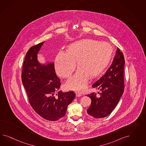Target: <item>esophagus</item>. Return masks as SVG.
Wrapping results in <instances>:
<instances>
[{"label": "esophagus", "instance_id": "esophagus-1", "mask_svg": "<svg viewBox=\"0 0 146 146\" xmlns=\"http://www.w3.org/2000/svg\"><path fill=\"white\" fill-rule=\"evenodd\" d=\"M75 94H76V96L77 97H80V96H81L82 95V94L79 93V92H75Z\"/></svg>", "mask_w": 146, "mask_h": 146}]
</instances>
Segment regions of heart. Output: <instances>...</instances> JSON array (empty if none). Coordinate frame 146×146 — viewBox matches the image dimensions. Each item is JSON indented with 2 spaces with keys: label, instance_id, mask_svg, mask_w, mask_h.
<instances>
[{
  "label": "heart",
  "instance_id": "b5f03b06",
  "mask_svg": "<svg viewBox=\"0 0 146 146\" xmlns=\"http://www.w3.org/2000/svg\"><path fill=\"white\" fill-rule=\"evenodd\" d=\"M113 54L112 45L106 42L82 39L70 44L67 52L59 51L55 59L58 74L64 78L71 76L76 62L78 69L67 81L68 88L83 90L92 78L100 75L109 64Z\"/></svg>",
  "mask_w": 146,
  "mask_h": 146
}]
</instances>
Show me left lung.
<instances>
[{"mask_svg":"<svg viewBox=\"0 0 146 146\" xmlns=\"http://www.w3.org/2000/svg\"><path fill=\"white\" fill-rule=\"evenodd\" d=\"M124 55L117 48L113 60L105 74L92 85L100 90V96L91 93L87 96L92 100L87 110L90 117L102 118L110 115L117 105L124 93Z\"/></svg>","mask_w":146,"mask_h":146,"instance_id":"left-lung-1","label":"left lung"}]
</instances>
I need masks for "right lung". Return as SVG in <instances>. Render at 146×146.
I'll return each instance as SVG.
<instances>
[{
    "label": "right lung",
    "instance_id": "add662e5",
    "mask_svg": "<svg viewBox=\"0 0 146 146\" xmlns=\"http://www.w3.org/2000/svg\"><path fill=\"white\" fill-rule=\"evenodd\" d=\"M44 43L33 46L27 52L21 79L33 109L45 119L56 121L65 116L75 94L58 92L61 83L53 62L43 65L38 61L37 54Z\"/></svg>",
    "mask_w": 146,
    "mask_h": 146
}]
</instances>
